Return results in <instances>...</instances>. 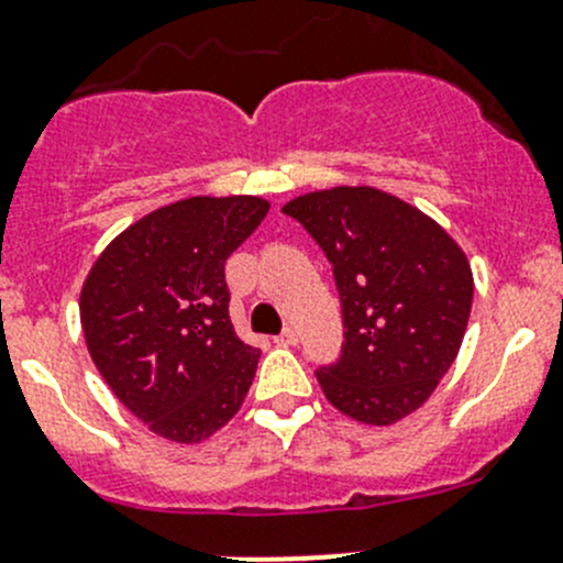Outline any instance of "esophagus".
Wrapping results in <instances>:
<instances>
[{
	"instance_id": "obj_1",
	"label": "esophagus",
	"mask_w": 563,
	"mask_h": 563,
	"mask_svg": "<svg viewBox=\"0 0 563 563\" xmlns=\"http://www.w3.org/2000/svg\"><path fill=\"white\" fill-rule=\"evenodd\" d=\"M277 343H280V346H297V341H299V335H297V330H291V327H286V330L280 332V335L275 338Z\"/></svg>"
}]
</instances>
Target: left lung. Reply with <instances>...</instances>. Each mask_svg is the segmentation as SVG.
Wrapping results in <instances>:
<instances>
[{
	"label": "left lung",
	"mask_w": 563,
	"mask_h": 563,
	"mask_svg": "<svg viewBox=\"0 0 563 563\" xmlns=\"http://www.w3.org/2000/svg\"><path fill=\"white\" fill-rule=\"evenodd\" d=\"M332 264L343 310L338 363L316 371L338 412L390 427L434 393L465 338V250L415 206L374 187H332L283 206Z\"/></svg>",
	"instance_id": "8db88e82"
}]
</instances>
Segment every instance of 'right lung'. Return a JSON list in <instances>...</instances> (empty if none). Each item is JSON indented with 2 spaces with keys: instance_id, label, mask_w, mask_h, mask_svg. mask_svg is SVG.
<instances>
[{
  "instance_id": "obj_1",
  "label": "right lung",
  "mask_w": 563,
  "mask_h": 563,
  "mask_svg": "<svg viewBox=\"0 0 563 563\" xmlns=\"http://www.w3.org/2000/svg\"><path fill=\"white\" fill-rule=\"evenodd\" d=\"M266 211L255 195L176 200L118 233L87 272V352L156 438L203 443L242 409L261 352L231 324L225 261Z\"/></svg>"
}]
</instances>
